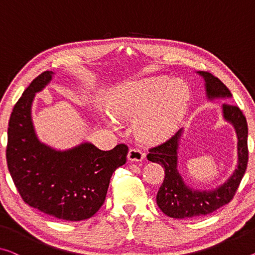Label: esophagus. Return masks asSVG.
<instances>
[{"label":"esophagus","instance_id":"esophagus-1","mask_svg":"<svg viewBox=\"0 0 255 255\" xmlns=\"http://www.w3.org/2000/svg\"><path fill=\"white\" fill-rule=\"evenodd\" d=\"M143 157H144V154L140 149L131 148V149L128 150V160H131V162H141V160L143 159Z\"/></svg>","mask_w":255,"mask_h":255}]
</instances>
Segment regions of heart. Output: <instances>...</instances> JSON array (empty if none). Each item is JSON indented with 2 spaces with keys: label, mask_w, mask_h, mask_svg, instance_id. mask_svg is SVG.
Listing matches in <instances>:
<instances>
[{
  "label": "heart",
  "mask_w": 255,
  "mask_h": 255,
  "mask_svg": "<svg viewBox=\"0 0 255 255\" xmlns=\"http://www.w3.org/2000/svg\"><path fill=\"white\" fill-rule=\"evenodd\" d=\"M189 98L187 85L166 76L125 82L106 96V108L112 119L134 120L133 128L143 141H156L177 128ZM108 123L115 128L114 121Z\"/></svg>",
  "instance_id": "b5f03b06"
}]
</instances>
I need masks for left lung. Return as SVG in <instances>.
I'll return each instance as SVG.
<instances>
[{
    "label": "left lung",
    "instance_id": "1",
    "mask_svg": "<svg viewBox=\"0 0 255 255\" xmlns=\"http://www.w3.org/2000/svg\"><path fill=\"white\" fill-rule=\"evenodd\" d=\"M205 81L206 97L210 100L217 98H232L229 89L218 77L209 72H197ZM223 119L232 123L237 134V167L230 178L213 190H197L187 186L178 171V149L182 128L165 142L150 148L148 160L164 167L165 178L158 189L156 202L164 214L174 219H191L210 214L234 198L238 186L244 177L249 160L248 122L237 106L222 105Z\"/></svg>",
    "mask_w": 255,
    "mask_h": 255
}]
</instances>
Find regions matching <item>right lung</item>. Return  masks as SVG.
Wrapping results in <instances>:
<instances>
[{
  "mask_svg": "<svg viewBox=\"0 0 255 255\" xmlns=\"http://www.w3.org/2000/svg\"><path fill=\"white\" fill-rule=\"evenodd\" d=\"M53 74L46 70L38 75L14 105L7 128V168L26 204L60 220L81 221L104 204L112 175L127 162L128 148L122 143L105 151L83 142L57 150L41 142L32 104Z\"/></svg>",
  "mask_w": 255,
  "mask_h": 255,
  "instance_id": "add662e5",
  "label": "right lung"
}]
</instances>
